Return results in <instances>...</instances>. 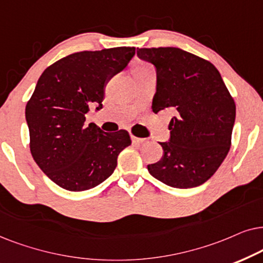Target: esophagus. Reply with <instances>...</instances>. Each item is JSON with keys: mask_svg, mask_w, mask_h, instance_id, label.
I'll list each match as a JSON object with an SVG mask.
<instances>
[{"mask_svg": "<svg viewBox=\"0 0 263 263\" xmlns=\"http://www.w3.org/2000/svg\"><path fill=\"white\" fill-rule=\"evenodd\" d=\"M131 139L134 144H142V143L145 142V138H139V137H136V136H132Z\"/></svg>", "mask_w": 263, "mask_h": 263, "instance_id": "esophagus-1", "label": "esophagus"}]
</instances>
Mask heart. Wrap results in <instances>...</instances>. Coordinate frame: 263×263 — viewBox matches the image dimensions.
Returning a JSON list of instances; mask_svg holds the SVG:
<instances>
[{"label":"heart","mask_w":263,"mask_h":263,"mask_svg":"<svg viewBox=\"0 0 263 263\" xmlns=\"http://www.w3.org/2000/svg\"><path fill=\"white\" fill-rule=\"evenodd\" d=\"M145 68H152L148 64H138L135 66L134 71H139V69H145Z\"/></svg>","instance_id":"heart-1"}]
</instances>
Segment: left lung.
<instances>
[{"label":"left lung","instance_id":"left-lung-1","mask_svg":"<svg viewBox=\"0 0 263 263\" xmlns=\"http://www.w3.org/2000/svg\"><path fill=\"white\" fill-rule=\"evenodd\" d=\"M137 55L155 65L153 111H176L160 143L163 156L148 164L153 177L170 186L189 189L207 181L231 146L236 103L214 65L179 48H141Z\"/></svg>","mask_w":263,"mask_h":263}]
</instances>
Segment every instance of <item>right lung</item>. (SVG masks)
I'll return each instance as SVG.
<instances>
[{
    "label": "right lung",
    "mask_w": 263,
    "mask_h": 263,
    "mask_svg": "<svg viewBox=\"0 0 263 263\" xmlns=\"http://www.w3.org/2000/svg\"><path fill=\"white\" fill-rule=\"evenodd\" d=\"M134 47L84 50L44 69L25 117L30 150L40 168L59 186L84 191L111 176L118 156L131 145L126 129L103 132L85 114L91 104L102 108L104 86L136 54Z\"/></svg>",
    "instance_id": "right-lung-1"
}]
</instances>
